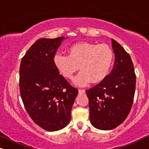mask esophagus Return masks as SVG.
<instances>
[{
  "label": "esophagus",
  "mask_w": 149,
  "mask_h": 149,
  "mask_svg": "<svg viewBox=\"0 0 149 149\" xmlns=\"http://www.w3.org/2000/svg\"><path fill=\"white\" fill-rule=\"evenodd\" d=\"M78 92L79 94H85V89H78Z\"/></svg>",
  "instance_id": "esophagus-1"
}]
</instances>
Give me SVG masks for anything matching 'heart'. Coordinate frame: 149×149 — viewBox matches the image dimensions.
Masks as SVG:
<instances>
[{"label":"heart","mask_w":149,"mask_h":149,"mask_svg":"<svg viewBox=\"0 0 149 149\" xmlns=\"http://www.w3.org/2000/svg\"><path fill=\"white\" fill-rule=\"evenodd\" d=\"M114 60L112 50L106 44L80 42L70 47L69 55L55 53L53 63L61 74L71 79L80 69L82 70L73 80L77 86L87 85L89 82L98 83L110 73Z\"/></svg>","instance_id":"obj_1"}]
</instances>
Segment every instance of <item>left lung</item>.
<instances>
[{"label": "left lung", "mask_w": 149, "mask_h": 149, "mask_svg": "<svg viewBox=\"0 0 149 149\" xmlns=\"http://www.w3.org/2000/svg\"><path fill=\"white\" fill-rule=\"evenodd\" d=\"M115 62L112 71L101 82L85 91L89 99V119L100 130H112L130 113L135 96L136 75L130 56L112 39Z\"/></svg>", "instance_id": "left-lung-1"}]
</instances>
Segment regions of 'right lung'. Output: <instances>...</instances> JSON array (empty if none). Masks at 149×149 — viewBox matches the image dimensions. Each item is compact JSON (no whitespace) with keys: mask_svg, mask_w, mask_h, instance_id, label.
Here are the masks:
<instances>
[{"mask_svg":"<svg viewBox=\"0 0 149 149\" xmlns=\"http://www.w3.org/2000/svg\"><path fill=\"white\" fill-rule=\"evenodd\" d=\"M64 39H38L20 64L19 89L23 105L34 122L47 131L67 126L78 93L60 75L53 63V57Z\"/></svg>","mask_w":149,"mask_h":149,"instance_id":"obj_1","label":"right lung"}]
</instances>
